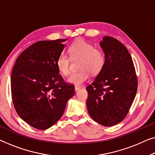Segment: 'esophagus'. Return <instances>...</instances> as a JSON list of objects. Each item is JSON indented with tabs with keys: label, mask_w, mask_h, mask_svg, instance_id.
Wrapping results in <instances>:
<instances>
[{
	"label": "esophagus",
	"mask_w": 155,
	"mask_h": 155,
	"mask_svg": "<svg viewBox=\"0 0 155 155\" xmlns=\"http://www.w3.org/2000/svg\"><path fill=\"white\" fill-rule=\"evenodd\" d=\"M81 88V86H76L74 87V89H75L76 91H78Z\"/></svg>",
	"instance_id": "1"
}]
</instances>
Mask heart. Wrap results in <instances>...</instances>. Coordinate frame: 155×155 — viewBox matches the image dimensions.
Listing matches in <instances>:
<instances>
[{"mask_svg": "<svg viewBox=\"0 0 155 155\" xmlns=\"http://www.w3.org/2000/svg\"><path fill=\"white\" fill-rule=\"evenodd\" d=\"M69 55L72 58H80L78 62L79 70L74 71L67 78L71 84H82L89 77V71L97 74L101 71L104 64V56L101 51L87 41L79 39L73 42L68 48ZM58 71L63 75H67L70 70V58L66 54L62 53L56 60Z\"/></svg>", "mask_w": 155, "mask_h": 155, "instance_id": "1", "label": "heart"}]
</instances>
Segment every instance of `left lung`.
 <instances>
[{
    "label": "left lung",
    "instance_id": "1",
    "mask_svg": "<svg viewBox=\"0 0 155 155\" xmlns=\"http://www.w3.org/2000/svg\"><path fill=\"white\" fill-rule=\"evenodd\" d=\"M100 46L104 54V64L93 82L86 87V105L93 120L112 126L128 114L136 97L138 80L131 56L121 42L104 36Z\"/></svg>",
    "mask_w": 155,
    "mask_h": 155
}]
</instances>
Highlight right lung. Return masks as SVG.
Returning a JSON list of instances; mask_svg holds the SVG:
<instances>
[{"instance_id": "1", "label": "right lung", "mask_w": 155, "mask_h": 155, "mask_svg": "<svg viewBox=\"0 0 155 155\" xmlns=\"http://www.w3.org/2000/svg\"><path fill=\"white\" fill-rule=\"evenodd\" d=\"M67 40L35 43L19 55L13 67L11 93L15 109L22 120L37 129L53 126L74 95V86L64 82L56 66Z\"/></svg>"}]
</instances>
